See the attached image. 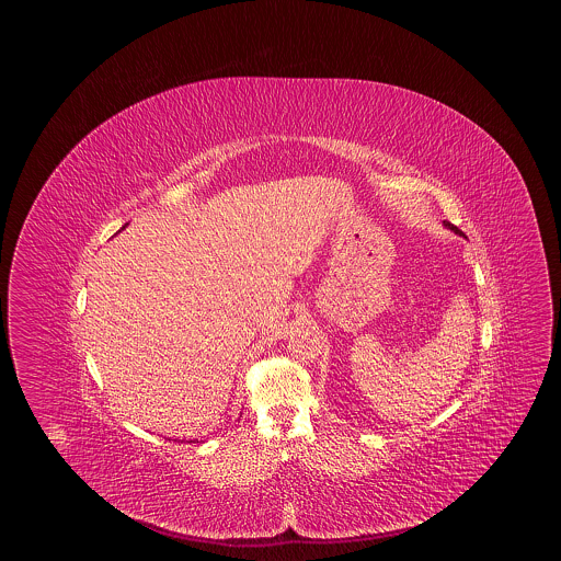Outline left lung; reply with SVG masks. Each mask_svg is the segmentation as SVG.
<instances>
[{
    "mask_svg": "<svg viewBox=\"0 0 561 561\" xmlns=\"http://www.w3.org/2000/svg\"><path fill=\"white\" fill-rule=\"evenodd\" d=\"M444 225H446V227H448V229H450V231H454V233H456V236H462V231H460V229H458V227H454L453 222H444Z\"/></svg>",
    "mask_w": 561,
    "mask_h": 561,
    "instance_id": "obj_1",
    "label": "left lung"
}]
</instances>
